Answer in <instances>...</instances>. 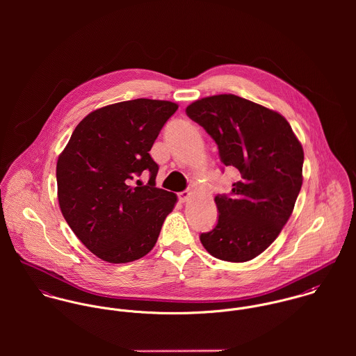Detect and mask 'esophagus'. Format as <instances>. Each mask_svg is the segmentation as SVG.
Segmentation results:
<instances>
[{
    "mask_svg": "<svg viewBox=\"0 0 356 356\" xmlns=\"http://www.w3.org/2000/svg\"><path fill=\"white\" fill-rule=\"evenodd\" d=\"M189 197H191V193L188 191H184V192L178 193V199H179L181 203H186L189 200Z\"/></svg>",
    "mask_w": 356,
    "mask_h": 356,
    "instance_id": "1",
    "label": "esophagus"
}]
</instances>
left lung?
<instances>
[{
  "mask_svg": "<svg viewBox=\"0 0 356 356\" xmlns=\"http://www.w3.org/2000/svg\"><path fill=\"white\" fill-rule=\"evenodd\" d=\"M186 115L215 141L223 165L240 172L230 195L215 196L218 223L200 241L216 259L248 261L292 215L303 184L302 144L282 115L234 95L192 102Z\"/></svg>",
  "mask_w": 356,
  "mask_h": 356,
  "instance_id": "obj_1",
  "label": "left lung"
}]
</instances>
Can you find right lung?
<instances>
[{
  "label": "right lung",
  "instance_id": "obj_1",
  "mask_svg": "<svg viewBox=\"0 0 356 356\" xmlns=\"http://www.w3.org/2000/svg\"><path fill=\"white\" fill-rule=\"evenodd\" d=\"M175 102L137 99L90 112L75 127L56 165L61 213L81 243L108 263L148 254L177 196L154 188L149 151ZM143 172L147 186L132 182Z\"/></svg>",
  "mask_w": 356,
  "mask_h": 356
}]
</instances>
